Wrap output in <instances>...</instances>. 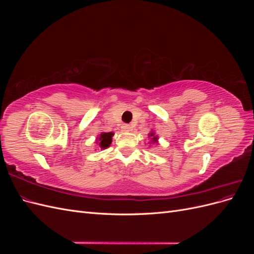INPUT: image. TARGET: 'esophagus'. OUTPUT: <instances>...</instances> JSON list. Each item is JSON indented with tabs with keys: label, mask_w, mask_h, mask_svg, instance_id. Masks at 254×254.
<instances>
[{
	"label": "esophagus",
	"mask_w": 254,
	"mask_h": 254,
	"mask_svg": "<svg viewBox=\"0 0 254 254\" xmlns=\"http://www.w3.org/2000/svg\"><path fill=\"white\" fill-rule=\"evenodd\" d=\"M131 126H130V125H128V124H124V125H123L122 126V129L123 130H124V131H126V132H128V131H131Z\"/></svg>",
	"instance_id": "1"
}]
</instances>
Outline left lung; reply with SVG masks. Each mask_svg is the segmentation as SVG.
I'll return each instance as SVG.
<instances>
[{
  "mask_svg": "<svg viewBox=\"0 0 254 254\" xmlns=\"http://www.w3.org/2000/svg\"><path fill=\"white\" fill-rule=\"evenodd\" d=\"M149 136H151V137H152L151 140H152V142H153V143H157V140H158V139H157V136H155V133H150V134H149Z\"/></svg>",
  "mask_w": 254,
  "mask_h": 254,
  "instance_id": "8db88e82",
  "label": "left lung"
}]
</instances>
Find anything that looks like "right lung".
<instances>
[{"label": "right lung", "mask_w": 254, "mask_h": 254, "mask_svg": "<svg viewBox=\"0 0 254 254\" xmlns=\"http://www.w3.org/2000/svg\"><path fill=\"white\" fill-rule=\"evenodd\" d=\"M112 135H113L112 132H104L99 135L96 143H98V145L101 146V148L109 147L111 142H112Z\"/></svg>", "instance_id": "obj_1"}]
</instances>
